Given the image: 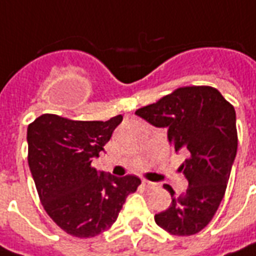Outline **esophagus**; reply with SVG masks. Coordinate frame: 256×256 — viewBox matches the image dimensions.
I'll return each instance as SVG.
<instances>
[{"label":"esophagus","instance_id":"esophagus-1","mask_svg":"<svg viewBox=\"0 0 256 256\" xmlns=\"http://www.w3.org/2000/svg\"><path fill=\"white\" fill-rule=\"evenodd\" d=\"M142 185L148 189H154L157 188V184L156 182H152V181H148V180H144L142 181Z\"/></svg>","mask_w":256,"mask_h":256}]
</instances>
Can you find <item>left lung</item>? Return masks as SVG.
Instances as JSON below:
<instances>
[{
  "instance_id": "left-lung-1",
  "label": "left lung",
  "mask_w": 256,
  "mask_h": 256,
  "mask_svg": "<svg viewBox=\"0 0 256 256\" xmlns=\"http://www.w3.org/2000/svg\"><path fill=\"white\" fill-rule=\"evenodd\" d=\"M136 114L156 128H166L176 152L188 156L178 168L188 189L174 196L165 184L172 204L154 216L156 223L176 236L198 234L212 220L227 189L238 150L235 108L214 87L192 86L174 90Z\"/></svg>"
}]
</instances>
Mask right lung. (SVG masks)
Listing matches in <instances>:
<instances>
[{
	"label": "right lung",
	"instance_id": "add662e5",
	"mask_svg": "<svg viewBox=\"0 0 256 256\" xmlns=\"http://www.w3.org/2000/svg\"><path fill=\"white\" fill-rule=\"evenodd\" d=\"M124 116L72 120L42 114L28 126V164L44 210L63 231L94 238L115 223L136 176L106 174L91 166Z\"/></svg>",
	"mask_w": 256,
	"mask_h": 256
}]
</instances>
